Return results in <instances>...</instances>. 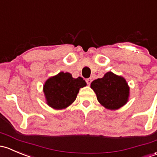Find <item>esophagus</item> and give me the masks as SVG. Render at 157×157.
Listing matches in <instances>:
<instances>
[{
  "mask_svg": "<svg viewBox=\"0 0 157 157\" xmlns=\"http://www.w3.org/2000/svg\"><path fill=\"white\" fill-rule=\"evenodd\" d=\"M91 82H92V79L90 78H87V79H86V82H87V84H88V85H89L91 83Z\"/></svg>",
  "mask_w": 157,
  "mask_h": 157,
  "instance_id": "esophagus-1",
  "label": "esophagus"
}]
</instances>
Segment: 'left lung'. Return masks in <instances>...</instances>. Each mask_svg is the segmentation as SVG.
<instances>
[{"mask_svg": "<svg viewBox=\"0 0 157 157\" xmlns=\"http://www.w3.org/2000/svg\"><path fill=\"white\" fill-rule=\"evenodd\" d=\"M90 88L96 94L97 99L106 109L116 110L128 101L130 88L121 75L108 72L103 78L94 80Z\"/></svg>", "mask_w": 157, "mask_h": 157, "instance_id": "left-lung-1", "label": "left lung"}]
</instances>
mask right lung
Instances as JSON below:
<instances>
[{"instance_id":"obj_1","label":"right lung","mask_w":157,"mask_h":157,"mask_svg":"<svg viewBox=\"0 0 157 157\" xmlns=\"http://www.w3.org/2000/svg\"><path fill=\"white\" fill-rule=\"evenodd\" d=\"M86 85L82 77L75 78L69 72H59L44 82L43 91L46 103L53 109H65L75 101L79 89Z\"/></svg>"}]
</instances>
